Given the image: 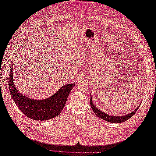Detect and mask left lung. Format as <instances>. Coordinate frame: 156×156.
<instances>
[{
  "label": "left lung",
  "mask_w": 156,
  "mask_h": 156,
  "mask_svg": "<svg viewBox=\"0 0 156 156\" xmlns=\"http://www.w3.org/2000/svg\"><path fill=\"white\" fill-rule=\"evenodd\" d=\"M90 105H91V107L92 110H93L94 113L96 115L99 117L100 119H103V120L110 122H112V123H121V122H123L126 120L129 119L130 117H131L133 115L135 114L136 111L138 109V108L140 107V105H139V106L134 111H133L131 113H129L128 115H125L124 116H112V115H110L108 114H105V112H103L100 110H99L98 108H96V107L93 104L91 96L90 98Z\"/></svg>",
  "instance_id": "obj_1"
}]
</instances>
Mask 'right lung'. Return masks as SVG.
<instances>
[{
	"mask_svg": "<svg viewBox=\"0 0 156 156\" xmlns=\"http://www.w3.org/2000/svg\"><path fill=\"white\" fill-rule=\"evenodd\" d=\"M12 62L9 77L11 97L17 107L26 116L35 121H46L58 116L63 109L68 96L75 84L63 86L55 94L44 100H34L21 94L14 85Z\"/></svg>",
	"mask_w": 156,
	"mask_h": 156,
	"instance_id": "right-lung-1",
	"label": "right lung"
}]
</instances>
